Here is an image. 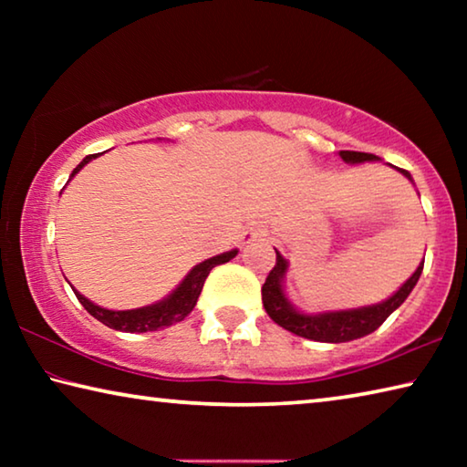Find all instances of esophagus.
<instances>
[{
  "mask_svg": "<svg viewBox=\"0 0 467 467\" xmlns=\"http://www.w3.org/2000/svg\"><path fill=\"white\" fill-rule=\"evenodd\" d=\"M265 234V228L262 224H251L247 226V231H243V241L244 243H251V241H257L259 236Z\"/></svg>",
  "mask_w": 467,
  "mask_h": 467,
  "instance_id": "esophagus-1",
  "label": "esophagus"
}]
</instances>
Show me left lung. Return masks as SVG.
I'll use <instances>...</instances> for the list:
<instances>
[{
	"instance_id": "obj_1",
	"label": "left lung",
	"mask_w": 467,
	"mask_h": 467,
	"mask_svg": "<svg viewBox=\"0 0 467 467\" xmlns=\"http://www.w3.org/2000/svg\"><path fill=\"white\" fill-rule=\"evenodd\" d=\"M342 161L348 164H362V162H377L379 156L367 154V152H352V150H342L339 152ZM389 164V162H387ZM393 167V164H389ZM398 169V167H393ZM408 181H412V175L408 171L398 169ZM414 183V181H412ZM424 267V259L416 272L401 284L400 290H395L389 298L381 300L377 305L358 306V309H342V311H321V313H305L296 309L290 303V298L284 290V278L288 272V259H284L282 253L275 249V265L265 278L262 288V300L270 317L278 323L280 327L292 331L300 337L315 339V342H327V344H339L350 342V339L365 337L381 326V323L389 317V315L398 309L414 290L418 278H420Z\"/></svg>"
}]
</instances>
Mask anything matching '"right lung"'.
Here are the masks:
<instances>
[{
    "label": "right lung",
    "instance_id": "obj_1",
    "mask_svg": "<svg viewBox=\"0 0 467 467\" xmlns=\"http://www.w3.org/2000/svg\"><path fill=\"white\" fill-rule=\"evenodd\" d=\"M94 158H99V154L86 156L84 161L72 171L69 181H72L78 172L86 167V164L94 161ZM236 253H239V249H231V251L220 253V255H214V257L205 259V262H202V264L193 265L192 272H189L185 278L181 280L179 286L172 290L169 296H164L162 300H158V303H154V305L140 306V309L110 311V309H105V306L94 305L92 300L80 295V292H78L72 284H69V286H72L74 295L78 296V300H80L84 309L88 311L94 319L105 323L107 327L117 329V331H128V334H144V331H156V329L169 327V326H172V323L183 321L187 315L193 311L197 298H200V295H202L203 282H205V278H208V274L212 272V267L231 262L233 257H236Z\"/></svg>",
    "mask_w": 467,
    "mask_h": 467
}]
</instances>
